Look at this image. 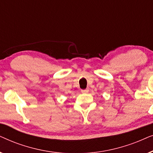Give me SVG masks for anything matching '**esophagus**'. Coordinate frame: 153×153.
<instances>
[{"instance_id": "34e87169", "label": "esophagus", "mask_w": 153, "mask_h": 153, "mask_svg": "<svg viewBox=\"0 0 153 153\" xmlns=\"http://www.w3.org/2000/svg\"><path fill=\"white\" fill-rule=\"evenodd\" d=\"M88 91H89L88 88H86L85 90H81V93H88Z\"/></svg>"}]
</instances>
